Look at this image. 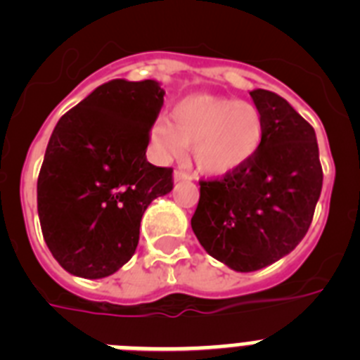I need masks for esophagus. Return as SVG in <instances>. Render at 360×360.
Segmentation results:
<instances>
[{
  "instance_id": "obj_1",
  "label": "esophagus",
  "mask_w": 360,
  "mask_h": 360,
  "mask_svg": "<svg viewBox=\"0 0 360 360\" xmlns=\"http://www.w3.org/2000/svg\"><path fill=\"white\" fill-rule=\"evenodd\" d=\"M173 178H174V182H191V174H187L186 171H180V169L174 171Z\"/></svg>"
}]
</instances>
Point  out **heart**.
<instances>
[{
	"label": "heart",
	"instance_id": "heart-1",
	"mask_svg": "<svg viewBox=\"0 0 360 360\" xmlns=\"http://www.w3.org/2000/svg\"><path fill=\"white\" fill-rule=\"evenodd\" d=\"M160 117L151 128L153 151L160 160L182 157L191 146L198 171L224 176L252 158L263 139L262 111L231 97L195 94Z\"/></svg>",
	"mask_w": 360,
	"mask_h": 360
}]
</instances>
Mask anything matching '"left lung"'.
I'll return each mask as SVG.
<instances>
[{"label": "left lung", "instance_id": "8db88e82", "mask_svg": "<svg viewBox=\"0 0 360 360\" xmlns=\"http://www.w3.org/2000/svg\"><path fill=\"white\" fill-rule=\"evenodd\" d=\"M263 139L240 169L200 182L191 227L200 245L236 272L290 254L307 234L323 187L316 131L283 97L250 91Z\"/></svg>", "mask_w": 360, "mask_h": 360}]
</instances>
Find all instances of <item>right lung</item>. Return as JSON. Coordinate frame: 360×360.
Returning a JSON list of instances; mask_svg holds the SVG:
<instances>
[{"mask_svg": "<svg viewBox=\"0 0 360 360\" xmlns=\"http://www.w3.org/2000/svg\"><path fill=\"white\" fill-rule=\"evenodd\" d=\"M157 81L113 79L59 119L37 178L41 231L73 276H111L135 254L149 203L173 189V169L146 160L164 106Z\"/></svg>", "mask_w": 360, "mask_h": 360, "instance_id": "1", "label": "right lung"}]
</instances>
